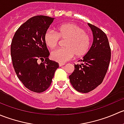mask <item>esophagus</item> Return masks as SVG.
Instances as JSON below:
<instances>
[{
  "label": "esophagus",
  "instance_id": "1",
  "mask_svg": "<svg viewBox=\"0 0 124 124\" xmlns=\"http://www.w3.org/2000/svg\"><path fill=\"white\" fill-rule=\"evenodd\" d=\"M64 65H65V63H59V67H62V66Z\"/></svg>",
  "mask_w": 124,
  "mask_h": 124
}]
</instances>
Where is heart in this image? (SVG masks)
<instances>
[{
	"mask_svg": "<svg viewBox=\"0 0 124 124\" xmlns=\"http://www.w3.org/2000/svg\"><path fill=\"white\" fill-rule=\"evenodd\" d=\"M45 44L50 48H54L59 39L65 40L64 48H58L51 53L53 61L63 63L72 58L85 56L91 46V37L85 29L73 23L61 24L56 27V33L48 30L44 36Z\"/></svg>",
	"mask_w": 124,
	"mask_h": 124,
	"instance_id": "1",
	"label": "heart"
}]
</instances>
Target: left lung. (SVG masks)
<instances>
[{
	"label": "left lung",
	"instance_id": "8db88e82",
	"mask_svg": "<svg viewBox=\"0 0 124 124\" xmlns=\"http://www.w3.org/2000/svg\"><path fill=\"white\" fill-rule=\"evenodd\" d=\"M93 32V41L80 64L74 65L69 76L71 84L78 92L87 93L101 84L107 73L111 59V49L106 33L97 26L88 23Z\"/></svg>",
	"mask_w": 124,
	"mask_h": 124
}]
</instances>
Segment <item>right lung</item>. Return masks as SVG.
I'll list each match as a JSON object with an SVG mask.
<instances>
[{"mask_svg": "<svg viewBox=\"0 0 124 124\" xmlns=\"http://www.w3.org/2000/svg\"><path fill=\"white\" fill-rule=\"evenodd\" d=\"M54 18L36 16L27 20L17 30L11 45L15 72L24 86L37 93L50 86L59 63L50 60V53L44 39ZM39 60L44 61L38 63Z\"/></svg>", "mask_w": 124, "mask_h": 124, "instance_id": "right-lung-1", "label": "right lung"}]
</instances>
